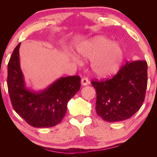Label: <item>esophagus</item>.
Segmentation results:
<instances>
[{
	"instance_id": "1",
	"label": "esophagus",
	"mask_w": 157,
	"mask_h": 157,
	"mask_svg": "<svg viewBox=\"0 0 157 157\" xmlns=\"http://www.w3.org/2000/svg\"><path fill=\"white\" fill-rule=\"evenodd\" d=\"M89 83V79L87 78H86V77H83V78L81 79V84L83 86H86Z\"/></svg>"
}]
</instances>
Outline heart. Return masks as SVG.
Here are the masks:
<instances>
[{
    "instance_id": "heart-1",
    "label": "heart",
    "mask_w": 157,
    "mask_h": 157,
    "mask_svg": "<svg viewBox=\"0 0 157 157\" xmlns=\"http://www.w3.org/2000/svg\"><path fill=\"white\" fill-rule=\"evenodd\" d=\"M76 52L84 59L92 60L93 71L101 78H107L117 74L124 60V52L120 45L112 43L104 36H96L78 44ZM74 59L80 63L78 59Z\"/></svg>"
}]
</instances>
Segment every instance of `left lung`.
<instances>
[{
    "instance_id": "obj_1",
    "label": "left lung",
    "mask_w": 157,
    "mask_h": 157,
    "mask_svg": "<svg viewBox=\"0 0 157 157\" xmlns=\"http://www.w3.org/2000/svg\"><path fill=\"white\" fill-rule=\"evenodd\" d=\"M147 80V63L140 60L127 62L113 78L91 81L97 114L108 122L129 119L142 106Z\"/></svg>"
}]
</instances>
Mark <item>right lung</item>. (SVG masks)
<instances>
[{
	"instance_id": "1",
	"label": "right lung",
	"mask_w": 157,
	"mask_h": 157,
	"mask_svg": "<svg viewBox=\"0 0 157 157\" xmlns=\"http://www.w3.org/2000/svg\"><path fill=\"white\" fill-rule=\"evenodd\" d=\"M17 45L8 64L7 84L13 108L29 125L48 128L61 121L67 104L81 87L78 76L61 77L46 89L33 91L25 86Z\"/></svg>"
}]
</instances>
